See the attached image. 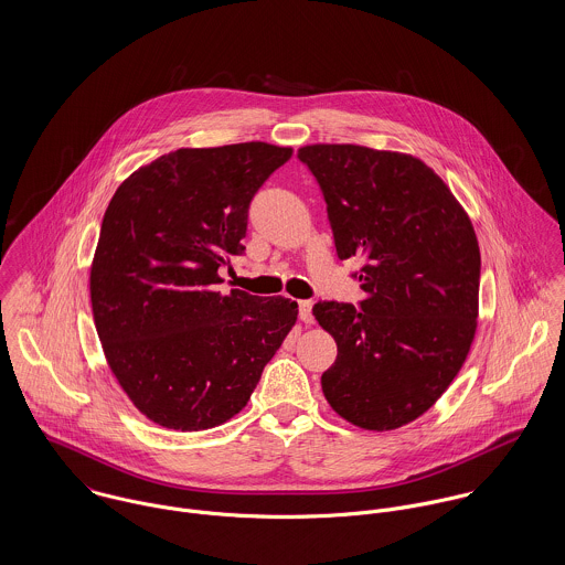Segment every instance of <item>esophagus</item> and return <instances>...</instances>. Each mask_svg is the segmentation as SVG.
<instances>
[{
    "label": "esophagus",
    "mask_w": 565,
    "mask_h": 565,
    "mask_svg": "<svg viewBox=\"0 0 565 565\" xmlns=\"http://www.w3.org/2000/svg\"><path fill=\"white\" fill-rule=\"evenodd\" d=\"M298 307H300V320L305 323H313V313H311L313 302L311 300H300Z\"/></svg>",
    "instance_id": "esophagus-1"
}]
</instances>
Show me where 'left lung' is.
Masks as SVG:
<instances>
[{
	"mask_svg": "<svg viewBox=\"0 0 565 565\" xmlns=\"http://www.w3.org/2000/svg\"><path fill=\"white\" fill-rule=\"evenodd\" d=\"M337 256L365 298L318 302L337 341L328 404L354 426L392 430L426 413L459 374L479 318L481 252L468 213L424 162L363 146H307Z\"/></svg>",
	"mask_w": 565,
	"mask_h": 565,
	"instance_id": "8db88e82",
	"label": "left lung"
}]
</instances>
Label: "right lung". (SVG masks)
I'll list each match as a JSON object with an SVG mask.
<instances>
[{
	"instance_id": "add662e5",
	"label": "right lung",
	"mask_w": 565,
	"mask_h": 565,
	"mask_svg": "<svg viewBox=\"0 0 565 565\" xmlns=\"http://www.w3.org/2000/svg\"><path fill=\"white\" fill-rule=\"evenodd\" d=\"M291 154L260 141L182 148L126 178L104 213L93 320L117 383L164 428L237 415L298 320L289 298L217 291L245 249L252 198Z\"/></svg>"
}]
</instances>
